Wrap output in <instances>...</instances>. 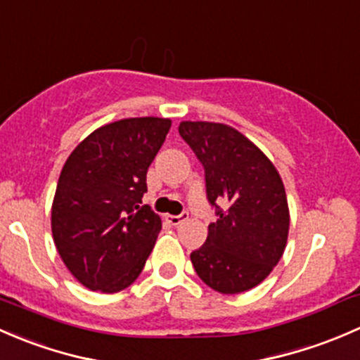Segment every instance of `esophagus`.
<instances>
[{
  "label": "esophagus",
  "mask_w": 360,
  "mask_h": 360,
  "mask_svg": "<svg viewBox=\"0 0 360 360\" xmlns=\"http://www.w3.org/2000/svg\"><path fill=\"white\" fill-rule=\"evenodd\" d=\"M187 217L188 214L184 211V213H180V214H168V217H166V220H168L172 225H180L181 221L187 220Z\"/></svg>",
  "instance_id": "obj_1"
}]
</instances>
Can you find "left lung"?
Returning a JSON list of instances; mask_svg holds the SVG:
<instances>
[{"mask_svg": "<svg viewBox=\"0 0 360 360\" xmlns=\"http://www.w3.org/2000/svg\"><path fill=\"white\" fill-rule=\"evenodd\" d=\"M181 139L205 168L217 221L191 262L211 290L236 295L258 286L284 253L290 231L286 191L265 154L227 124L184 121ZM221 204V207H218Z\"/></svg>", "mask_w": 360, "mask_h": 360, "instance_id": "1", "label": "left lung"}]
</instances>
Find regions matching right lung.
<instances>
[{"instance_id": "right-lung-1", "label": "right lung", "mask_w": 360, "mask_h": 360, "mask_svg": "<svg viewBox=\"0 0 360 360\" xmlns=\"http://www.w3.org/2000/svg\"><path fill=\"white\" fill-rule=\"evenodd\" d=\"M172 121L129 117L95 129L62 168L51 232L65 266L91 291L117 292L142 272L161 218L142 206L147 169Z\"/></svg>"}]
</instances>
